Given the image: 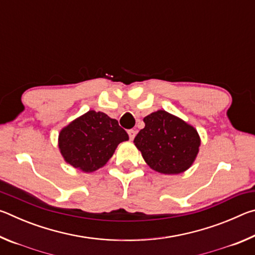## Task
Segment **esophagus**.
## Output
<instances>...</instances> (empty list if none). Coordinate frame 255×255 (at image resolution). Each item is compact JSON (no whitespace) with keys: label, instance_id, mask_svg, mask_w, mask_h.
Segmentation results:
<instances>
[{"label":"esophagus","instance_id":"1","mask_svg":"<svg viewBox=\"0 0 255 255\" xmlns=\"http://www.w3.org/2000/svg\"><path fill=\"white\" fill-rule=\"evenodd\" d=\"M128 135H129V138H130V140H132L136 136V130H133V129H129Z\"/></svg>","mask_w":255,"mask_h":255}]
</instances>
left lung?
Here are the masks:
<instances>
[{"mask_svg": "<svg viewBox=\"0 0 255 255\" xmlns=\"http://www.w3.org/2000/svg\"><path fill=\"white\" fill-rule=\"evenodd\" d=\"M144 123L133 143L150 169L162 174L187 171L199 152L197 129L165 110L152 112Z\"/></svg>", "mask_w": 255, "mask_h": 255, "instance_id": "left-lung-1", "label": "left lung"}]
</instances>
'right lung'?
I'll use <instances>...</instances> for the list:
<instances>
[{
	"label": "right lung",
	"instance_id": "right-lung-1",
	"mask_svg": "<svg viewBox=\"0 0 255 255\" xmlns=\"http://www.w3.org/2000/svg\"><path fill=\"white\" fill-rule=\"evenodd\" d=\"M128 133L116 119L101 111L90 110L60 130V154L75 169L86 173L105 166Z\"/></svg>",
	"mask_w": 255,
	"mask_h": 255
}]
</instances>
